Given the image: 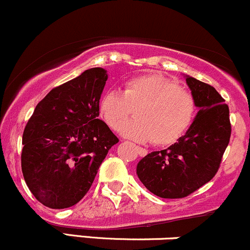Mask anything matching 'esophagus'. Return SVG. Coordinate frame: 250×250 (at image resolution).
I'll return each instance as SVG.
<instances>
[{
    "instance_id": "esophagus-1",
    "label": "esophagus",
    "mask_w": 250,
    "mask_h": 250,
    "mask_svg": "<svg viewBox=\"0 0 250 250\" xmlns=\"http://www.w3.org/2000/svg\"><path fill=\"white\" fill-rule=\"evenodd\" d=\"M136 150H137V153H139L140 156H146V155L148 154L147 149H145L142 147H136Z\"/></svg>"
}]
</instances>
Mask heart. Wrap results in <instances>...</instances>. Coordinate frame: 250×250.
<instances>
[{
  "mask_svg": "<svg viewBox=\"0 0 250 250\" xmlns=\"http://www.w3.org/2000/svg\"><path fill=\"white\" fill-rule=\"evenodd\" d=\"M103 121L119 130L134 112L137 119L122 127L125 136L139 142L170 145L190 127L196 103L177 82L161 75H145L125 83L122 93L109 90L100 100Z\"/></svg>",
  "mask_w": 250,
  "mask_h": 250,
  "instance_id": "b5f03b06",
  "label": "heart"
}]
</instances>
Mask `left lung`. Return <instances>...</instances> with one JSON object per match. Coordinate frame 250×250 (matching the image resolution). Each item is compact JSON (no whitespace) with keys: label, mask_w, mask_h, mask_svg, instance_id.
Masks as SVG:
<instances>
[{"label":"left lung","mask_w":250,"mask_h":250,"mask_svg":"<svg viewBox=\"0 0 250 250\" xmlns=\"http://www.w3.org/2000/svg\"><path fill=\"white\" fill-rule=\"evenodd\" d=\"M199 108L183 136L167 149L153 151L137 163L136 174L149 191L162 199H182L209 182L229 143V108L216 89L186 76Z\"/></svg>","instance_id":"1"}]
</instances>
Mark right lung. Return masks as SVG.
Returning a JSON list of instances; mask_svg holds the SVG:
<instances>
[{"instance_id": "obj_1", "label": "right lung", "mask_w": 250, "mask_h": 250, "mask_svg": "<svg viewBox=\"0 0 250 250\" xmlns=\"http://www.w3.org/2000/svg\"><path fill=\"white\" fill-rule=\"evenodd\" d=\"M107 79L105 69L90 68L51 89L25 125L22 173L45 207L76 205L90 189L109 149L119 142L99 119Z\"/></svg>"}]
</instances>
